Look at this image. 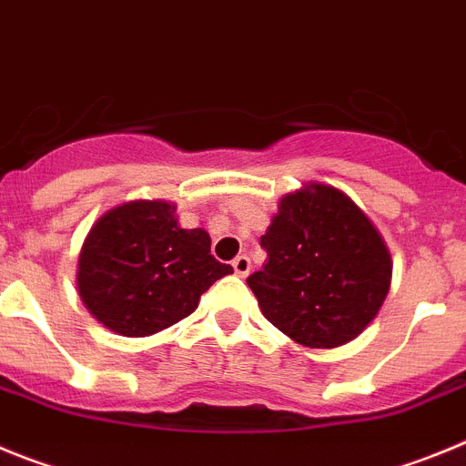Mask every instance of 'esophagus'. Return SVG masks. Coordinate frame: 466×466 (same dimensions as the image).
<instances>
[{"instance_id":"obj_1","label":"esophagus","mask_w":466,"mask_h":466,"mask_svg":"<svg viewBox=\"0 0 466 466\" xmlns=\"http://www.w3.org/2000/svg\"><path fill=\"white\" fill-rule=\"evenodd\" d=\"M232 267H234V274L243 279V276L250 274V258L248 255H238V258L232 259Z\"/></svg>"}]
</instances>
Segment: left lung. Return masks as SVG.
Here are the masks:
<instances>
[{
  "label": "left lung",
  "mask_w": 466,
  "mask_h": 466,
  "mask_svg": "<svg viewBox=\"0 0 466 466\" xmlns=\"http://www.w3.org/2000/svg\"><path fill=\"white\" fill-rule=\"evenodd\" d=\"M259 246L269 259L246 283L264 318L301 346L353 341L390 290L383 238L337 187L285 195Z\"/></svg>",
  "instance_id": "left-lung-1"
}]
</instances>
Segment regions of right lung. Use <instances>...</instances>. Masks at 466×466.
Returning a JSON list of instances; mask_svg holds the SVG:
<instances>
[{"mask_svg": "<svg viewBox=\"0 0 466 466\" xmlns=\"http://www.w3.org/2000/svg\"><path fill=\"white\" fill-rule=\"evenodd\" d=\"M204 229H181L167 202H129L95 223L78 259V292L111 332L148 337L190 316L218 279Z\"/></svg>", "mask_w": 466, "mask_h": 466, "instance_id": "add662e5", "label": "right lung"}]
</instances>
